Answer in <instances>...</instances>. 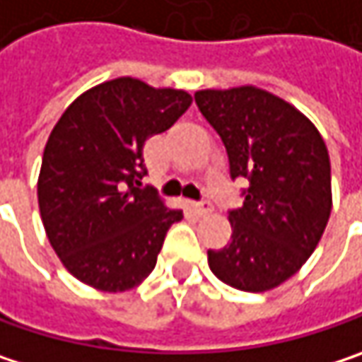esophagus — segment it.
<instances>
[{"mask_svg":"<svg viewBox=\"0 0 362 362\" xmlns=\"http://www.w3.org/2000/svg\"><path fill=\"white\" fill-rule=\"evenodd\" d=\"M192 209L197 211V215L205 217V215H209L214 211V205L209 201H199V203H192Z\"/></svg>","mask_w":362,"mask_h":362,"instance_id":"obj_1","label":"esophagus"}]
</instances>
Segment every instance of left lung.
Segmentation results:
<instances>
[{"instance_id": "1", "label": "left lung", "mask_w": 362, "mask_h": 362, "mask_svg": "<svg viewBox=\"0 0 362 362\" xmlns=\"http://www.w3.org/2000/svg\"><path fill=\"white\" fill-rule=\"evenodd\" d=\"M194 101L226 147L232 180H248L243 207L228 211L232 240L207 250L209 267L236 290H272L303 267L327 226V147L305 115L267 90L209 88Z\"/></svg>"}]
</instances>
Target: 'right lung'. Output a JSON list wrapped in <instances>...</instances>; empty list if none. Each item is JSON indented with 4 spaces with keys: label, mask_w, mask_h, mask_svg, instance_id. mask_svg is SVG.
Segmentation results:
<instances>
[{
    "label": "right lung",
    "mask_w": 362,
    "mask_h": 362,
    "mask_svg": "<svg viewBox=\"0 0 362 362\" xmlns=\"http://www.w3.org/2000/svg\"><path fill=\"white\" fill-rule=\"evenodd\" d=\"M190 103L186 90L115 78L83 93L53 126L37 184L39 209L51 247L76 279L124 292L153 272L182 211L143 186V147Z\"/></svg>",
    "instance_id": "right-lung-1"
}]
</instances>
